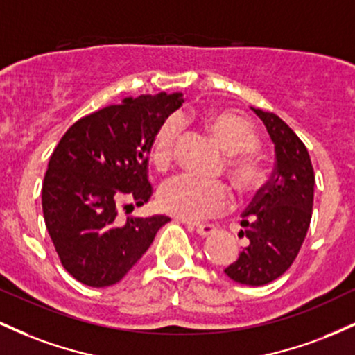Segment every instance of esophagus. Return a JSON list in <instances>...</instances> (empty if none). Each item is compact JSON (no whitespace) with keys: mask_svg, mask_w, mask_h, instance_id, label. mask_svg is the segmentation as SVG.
<instances>
[{"mask_svg":"<svg viewBox=\"0 0 355 355\" xmlns=\"http://www.w3.org/2000/svg\"><path fill=\"white\" fill-rule=\"evenodd\" d=\"M189 229L195 230L198 235H202V237H209V235L215 234L217 227L211 225V223H189Z\"/></svg>","mask_w":355,"mask_h":355,"instance_id":"esophagus-1","label":"esophagus"}]
</instances>
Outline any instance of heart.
<instances>
[{
    "instance_id": "obj_1",
    "label": "heart",
    "mask_w": 355,
    "mask_h": 355,
    "mask_svg": "<svg viewBox=\"0 0 355 355\" xmlns=\"http://www.w3.org/2000/svg\"><path fill=\"white\" fill-rule=\"evenodd\" d=\"M182 118L177 115L165 118L155 132L152 160L158 168L164 170L172 164L178 137L182 133ZM203 121L217 144L229 153L225 165L235 189L243 195L259 189L263 172L260 158L254 150L259 140L252 125L229 110L207 113ZM230 202L232 195L225 183L198 180L190 175H177L170 178L158 191L160 209L187 222H200L215 217L229 209Z\"/></svg>"
}]
</instances>
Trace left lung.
Wrapping results in <instances>:
<instances>
[{
  "label": "left lung",
  "mask_w": 355,
  "mask_h": 355,
  "mask_svg": "<svg viewBox=\"0 0 355 355\" xmlns=\"http://www.w3.org/2000/svg\"><path fill=\"white\" fill-rule=\"evenodd\" d=\"M263 121L275 145V168L262 187L240 225L248 245L225 268L232 280L245 285H266L292 266L302 247L312 218V162L304 141L275 113L252 108Z\"/></svg>",
  "instance_id": "1"
}]
</instances>
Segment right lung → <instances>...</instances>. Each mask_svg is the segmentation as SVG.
I'll return each instance as SVG.
<instances>
[{
	"label": "right lung",
	"mask_w": 355,
	"mask_h": 355,
	"mask_svg": "<svg viewBox=\"0 0 355 355\" xmlns=\"http://www.w3.org/2000/svg\"><path fill=\"white\" fill-rule=\"evenodd\" d=\"M182 103V93L128 96L80 118L56 145L43 180V217L61 266L78 282H120L170 220L152 215L121 222L118 209L123 197L137 205L150 200L152 140Z\"/></svg>",
	"instance_id": "right-lung-1"
}]
</instances>
